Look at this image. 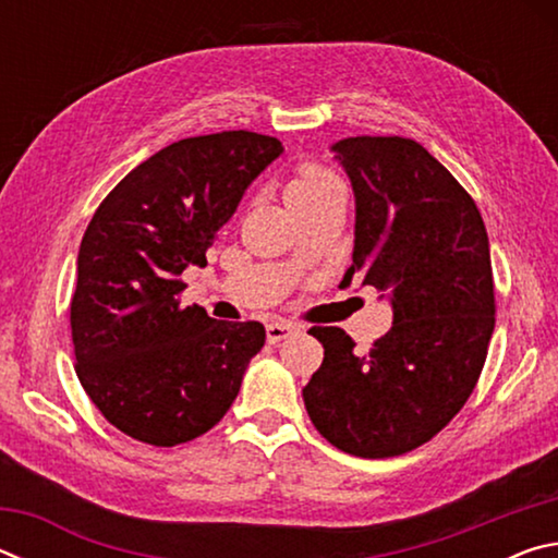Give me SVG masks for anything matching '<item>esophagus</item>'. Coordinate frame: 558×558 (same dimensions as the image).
Returning a JSON list of instances; mask_svg holds the SVG:
<instances>
[{"mask_svg":"<svg viewBox=\"0 0 558 558\" xmlns=\"http://www.w3.org/2000/svg\"><path fill=\"white\" fill-rule=\"evenodd\" d=\"M298 325H292V323H270L268 327H266V337H268V342L270 344H278V342H282V339H288L290 335H295L298 332Z\"/></svg>","mask_w":558,"mask_h":558,"instance_id":"1","label":"esophagus"}]
</instances>
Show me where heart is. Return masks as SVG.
<instances>
[{"instance_id":"1","label":"heart","mask_w":558,"mask_h":558,"mask_svg":"<svg viewBox=\"0 0 558 558\" xmlns=\"http://www.w3.org/2000/svg\"><path fill=\"white\" fill-rule=\"evenodd\" d=\"M339 179L325 169L323 165L315 162H305L295 169V177L290 179L288 184V204H298V202H307L315 199V196L329 192V189H337Z\"/></svg>"}]
</instances>
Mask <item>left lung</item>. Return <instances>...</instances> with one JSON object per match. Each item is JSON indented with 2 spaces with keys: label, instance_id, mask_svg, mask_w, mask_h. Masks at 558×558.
<instances>
[{
  "label": "left lung",
  "instance_id": "left-lung-1",
  "mask_svg": "<svg viewBox=\"0 0 558 558\" xmlns=\"http://www.w3.org/2000/svg\"><path fill=\"white\" fill-rule=\"evenodd\" d=\"M356 199L352 268L342 286L389 292L393 325L369 354L339 327H313L323 366L302 389L315 428L356 458H393L456 418L483 372L495 329L489 241L477 204L409 137L332 145Z\"/></svg>",
  "mask_w": 558,
  "mask_h": 558
}]
</instances>
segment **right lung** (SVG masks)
Returning a JSON list of instances; mask_svg holds the SVG:
<instances>
[{
	"label": "right lung",
	"instance_id": "add662e5",
	"mask_svg": "<svg viewBox=\"0 0 558 558\" xmlns=\"http://www.w3.org/2000/svg\"><path fill=\"white\" fill-rule=\"evenodd\" d=\"M282 153L248 130L186 137L145 159L93 214L78 251L71 337L81 386L125 436L157 448L204 436L266 344L260 323L179 305L245 189Z\"/></svg>",
	"mask_w": 558,
	"mask_h": 558
}]
</instances>
